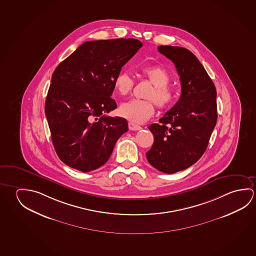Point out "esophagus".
I'll return each mask as SVG.
<instances>
[{
	"label": "esophagus",
	"instance_id": "obj_1",
	"mask_svg": "<svg viewBox=\"0 0 256 256\" xmlns=\"http://www.w3.org/2000/svg\"><path fill=\"white\" fill-rule=\"evenodd\" d=\"M128 128H130V130H133V131H136V130H141L142 128L138 126V125H136V124L132 123V122H130V123H128Z\"/></svg>",
	"mask_w": 256,
	"mask_h": 256
}]
</instances>
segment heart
<instances>
[{"mask_svg":"<svg viewBox=\"0 0 256 256\" xmlns=\"http://www.w3.org/2000/svg\"><path fill=\"white\" fill-rule=\"evenodd\" d=\"M142 74L152 84L146 92V100L133 99L123 102L118 112L120 116L136 124L144 123L154 115L155 104L160 109H168L175 99V91L168 86L170 75L165 68L162 66H148L142 68ZM114 90L122 96L130 94L134 88V80L126 72H120L114 78ZM149 98H152L149 100Z\"/></svg>","mask_w":256,"mask_h":256,"instance_id":"obj_1","label":"heart"}]
</instances>
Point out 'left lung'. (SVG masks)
Returning a JSON list of instances; mask_svg holds the SVG:
<instances>
[{
    "label": "left lung",
    "mask_w": 256,
    "mask_h": 256,
    "mask_svg": "<svg viewBox=\"0 0 256 256\" xmlns=\"http://www.w3.org/2000/svg\"><path fill=\"white\" fill-rule=\"evenodd\" d=\"M158 50L175 64L181 83L180 100L160 123L149 126L154 141L148 162L172 174L189 168L204 154L217 122L216 88L196 55L180 46H160Z\"/></svg>",
    "instance_id": "left-lung-1"
}]
</instances>
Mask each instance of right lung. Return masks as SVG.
Segmentation results:
<instances>
[{
  "mask_svg": "<svg viewBox=\"0 0 256 256\" xmlns=\"http://www.w3.org/2000/svg\"><path fill=\"white\" fill-rule=\"evenodd\" d=\"M142 46L133 38L84 42L55 68L46 115L55 151L68 166L100 168L128 130L126 120L105 114L117 108L114 78Z\"/></svg>",
  "mask_w": 256,
  "mask_h": 256,
  "instance_id": "obj_1",
  "label": "right lung"
}]
</instances>
